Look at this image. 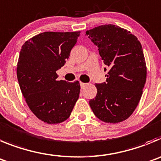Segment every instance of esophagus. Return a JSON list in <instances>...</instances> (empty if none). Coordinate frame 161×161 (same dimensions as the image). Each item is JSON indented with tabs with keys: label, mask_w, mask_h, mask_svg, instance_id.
<instances>
[{
	"label": "esophagus",
	"mask_w": 161,
	"mask_h": 161,
	"mask_svg": "<svg viewBox=\"0 0 161 161\" xmlns=\"http://www.w3.org/2000/svg\"><path fill=\"white\" fill-rule=\"evenodd\" d=\"M80 87H81V88H85V86H86V85H87V84H85V83H83V82H80Z\"/></svg>",
	"instance_id": "obj_1"
}]
</instances>
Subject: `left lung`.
Masks as SVG:
<instances>
[{
    "label": "left lung",
    "mask_w": 161,
    "mask_h": 161,
    "mask_svg": "<svg viewBox=\"0 0 161 161\" xmlns=\"http://www.w3.org/2000/svg\"><path fill=\"white\" fill-rule=\"evenodd\" d=\"M86 35L109 68L106 82L96 84L97 96L89 105L102 121L120 123L135 111L145 85L147 68L141 44L131 32L114 25L97 26Z\"/></svg>",
    "instance_id": "8db88e82"
}]
</instances>
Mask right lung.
I'll return each instance as SVG.
<instances>
[{"mask_svg": "<svg viewBox=\"0 0 161 161\" xmlns=\"http://www.w3.org/2000/svg\"><path fill=\"white\" fill-rule=\"evenodd\" d=\"M79 36L80 32H45L21 47L17 67L19 85L31 111L45 123L67 120L79 98V81L57 80V71L64 65Z\"/></svg>", "mask_w": 161, "mask_h": 161, "instance_id": "right-lung-1", "label": "right lung"}]
</instances>
